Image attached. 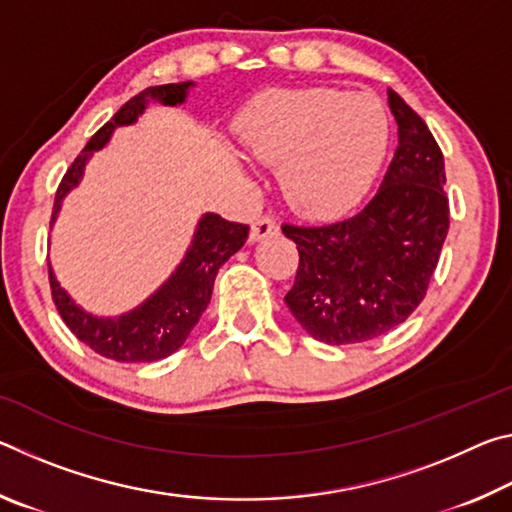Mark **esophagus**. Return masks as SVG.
Returning a JSON list of instances; mask_svg holds the SVG:
<instances>
[{"label":"esophagus","instance_id":"34e87169","mask_svg":"<svg viewBox=\"0 0 512 512\" xmlns=\"http://www.w3.org/2000/svg\"><path fill=\"white\" fill-rule=\"evenodd\" d=\"M280 232L277 228V223L271 219V216H259V219L253 223V228H250V244H257V241H264L268 237H273Z\"/></svg>","mask_w":512,"mask_h":512}]
</instances>
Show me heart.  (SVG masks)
Returning <instances> with one entry per match:
<instances>
[{
	"label": "heart",
	"mask_w": 512,
	"mask_h": 512,
	"mask_svg": "<svg viewBox=\"0 0 512 512\" xmlns=\"http://www.w3.org/2000/svg\"><path fill=\"white\" fill-rule=\"evenodd\" d=\"M246 149L280 167V189L293 212L336 219L354 210L386 158L388 115L368 94L336 88L277 90L239 119Z\"/></svg>",
	"instance_id": "b5f03b06"
}]
</instances>
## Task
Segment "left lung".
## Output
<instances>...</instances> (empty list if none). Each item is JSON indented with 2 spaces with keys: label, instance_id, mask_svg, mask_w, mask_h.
Here are the masks:
<instances>
[{
  "label": "left lung",
  "instance_id": "obj_1",
  "mask_svg": "<svg viewBox=\"0 0 512 512\" xmlns=\"http://www.w3.org/2000/svg\"><path fill=\"white\" fill-rule=\"evenodd\" d=\"M397 149L363 212L325 228L284 225L300 266L284 302L329 345L363 343L404 323L427 293L449 230L445 160L422 117L388 88Z\"/></svg>",
  "mask_w": 512,
  "mask_h": 512
}]
</instances>
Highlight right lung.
Returning a JSON list of instances; mask_svg holds the SVG:
<instances>
[{"mask_svg":"<svg viewBox=\"0 0 512 512\" xmlns=\"http://www.w3.org/2000/svg\"><path fill=\"white\" fill-rule=\"evenodd\" d=\"M194 81L155 85L126 101L101 131L85 144L79 158L67 169L63 183L56 192L51 228L60 214V207L67 194L81 185L85 167L97 151L106 149L112 133L121 126H133L140 119L149 103L178 108L189 97ZM248 225L221 219L219 214L205 212L194 228L180 264L173 273L140 305L124 311L119 316H97L81 307L69 293L60 287L54 268L49 264V282L54 302L63 316L65 325L76 334V339L90 345L101 357L121 363H149L169 357L196 327L198 318L210 305L214 277L219 268L246 244Z\"/></svg>","mask_w":512,"mask_h":512,"instance_id":"1","label":"right lung"}]
</instances>
